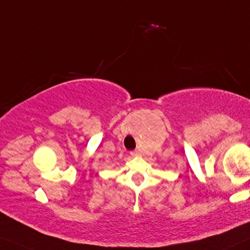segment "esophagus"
Instances as JSON below:
<instances>
[{
	"label": "esophagus",
	"mask_w": 250,
	"mask_h": 250,
	"mask_svg": "<svg viewBox=\"0 0 250 250\" xmlns=\"http://www.w3.org/2000/svg\"><path fill=\"white\" fill-rule=\"evenodd\" d=\"M130 154H131L132 157H136V156H139L140 155V152H139V150H135V151L130 152Z\"/></svg>",
	"instance_id": "1"
}]
</instances>
